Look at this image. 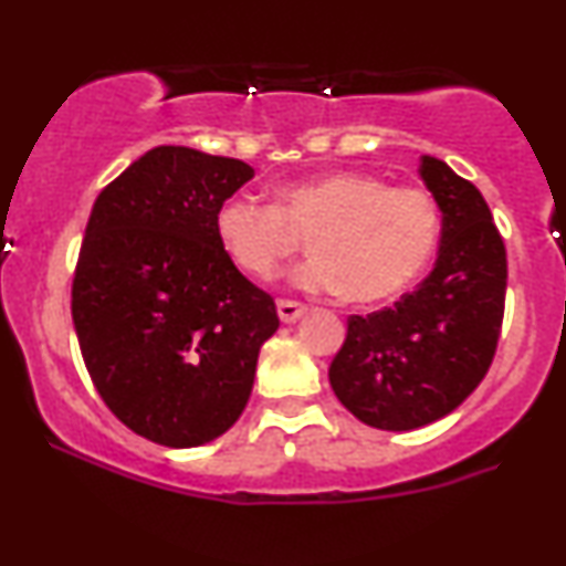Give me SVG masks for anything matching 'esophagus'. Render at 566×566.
Here are the masks:
<instances>
[{"instance_id":"obj_1","label":"esophagus","mask_w":566,"mask_h":566,"mask_svg":"<svg viewBox=\"0 0 566 566\" xmlns=\"http://www.w3.org/2000/svg\"><path fill=\"white\" fill-rule=\"evenodd\" d=\"M276 314H279V319H282L284 324H292V322H297L305 314V305L303 303H295V301H279L276 303Z\"/></svg>"}]
</instances>
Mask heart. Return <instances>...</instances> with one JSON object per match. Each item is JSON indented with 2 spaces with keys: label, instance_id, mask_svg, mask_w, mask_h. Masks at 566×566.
<instances>
[{
  "label": "heart",
  "instance_id": "obj_1",
  "mask_svg": "<svg viewBox=\"0 0 566 566\" xmlns=\"http://www.w3.org/2000/svg\"><path fill=\"white\" fill-rule=\"evenodd\" d=\"M212 226L226 258L258 282H271L305 239L311 258L292 276L297 287L382 303L426 271L439 244L441 212L426 188L327 172L282 186L274 205L229 197Z\"/></svg>",
  "mask_w": 566,
  "mask_h": 566
}]
</instances>
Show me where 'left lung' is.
I'll list each match as a JSON object with an SVG mask.
<instances>
[{
  "label": "left lung",
  "mask_w": 566,
  "mask_h": 566,
  "mask_svg": "<svg viewBox=\"0 0 566 566\" xmlns=\"http://www.w3.org/2000/svg\"><path fill=\"white\" fill-rule=\"evenodd\" d=\"M418 172L441 212L437 263L391 308L350 316L329 365L340 405L380 431H415L463 405L503 324L509 263L484 197L437 157Z\"/></svg>",
  "instance_id": "left-lung-1"
}]
</instances>
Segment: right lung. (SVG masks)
Returning a JSON list of instances; mask_svg holds the SVG:
<instances>
[{
	"mask_svg": "<svg viewBox=\"0 0 566 566\" xmlns=\"http://www.w3.org/2000/svg\"><path fill=\"white\" fill-rule=\"evenodd\" d=\"M250 165L157 146L95 199L71 316L97 394L129 431L186 450L223 437L279 329L274 297L216 239L220 201Z\"/></svg>",
	"mask_w": 566,
	"mask_h": 566,
	"instance_id": "right-lung-1",
	"label": "right lung"
}]
</instances>
